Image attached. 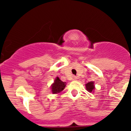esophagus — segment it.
<instances>
[{"label":"esophagus","mask_w":131,"mask_h":131,"mask_svg":"<svg viewBox=\"0 0 131 131\" xmlns=\"http://www.w3.org/2000/svg\"><path fill=\"white\" fill-rule=\"evenodd\" d=\"M73 80H77V77L76 76H74L73 77Z\"/></svg>","instance_id":"esophagus-1"}]
</instances>
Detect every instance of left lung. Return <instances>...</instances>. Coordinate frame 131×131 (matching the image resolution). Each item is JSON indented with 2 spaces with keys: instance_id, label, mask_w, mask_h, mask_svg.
<instances>
[{
  "instance_id": "8db88e82",
  "label": "left lung",
  "mask_w": 131,
  "mask_h": 131,
  "mask_svg": "<svg viewBox=\"0 0 131 131\" xmlns=\"http://www.w3.org/2000/svg\"><path fill=\"white\" fill-rule=\"evenodd\" d=\"M85 89L89 92H94L95 89L94 82L93 81L89 82L85 84Z\"/></svg>"
}]
</instances>
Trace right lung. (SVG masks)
Returning a JSON list of instances; mask_svg holds the SVG:
<instances>
[{
    "label": "right lung",
    "mask_w": 131,
    "mask_h": 131,
    "mask_svg": "<svg viewBox=\"0 0 131 131\" xmlns=\"http://www.w3.org/2000/svg\"><path fill=\"white\" fill-rule=\"evenodd\" d=\"M67 83L61 81L58 77L55 78V80L51 85V92L52 94H59L65 88Z\"/></svg>",
    "instance_id": "right-lung-1"
}]
</instances>
